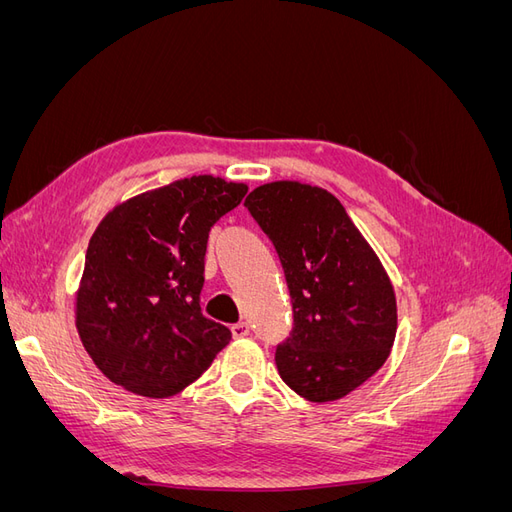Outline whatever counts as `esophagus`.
Returning a JSON list of instances; mask_svg holds the SVG:
<instances>
[{
	"mask_svg": "<svg viewBox=\"0 0 512 512\" xmlns=\"http://www.w3.org/2000/svg\"><path fill=\"white\" fill-rule=\"evenodd\" d=\"M230 331H232V337H237V339L247 337V335H250V324H247V322H237V324H232Z\"/></svg>",
	"mask_w": 512,
	"mask_h": 512,
	"instance_id": "obj_1",
	"label": "esophagus"
}]
</instances>
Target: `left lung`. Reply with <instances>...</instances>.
<instances>
[{
	"instance_id": "1",
	"label": "left lung",
	"mask_w": 512,
	"mask_h": 512,
	"mask_svg": "<svg viewBox=\"0 0 512 512\" xmlns=\"http://www.w3.org/2000/svg\"><path fill=\"white\" fill-rule=\"evenodd\" d=\"M273 241L294 327L275 363L307 401L342 399L386 363L397 333L391 277L344 205L318 185L271 181L245 198Z\"/></svg>"
}]
</instances>
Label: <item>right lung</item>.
<instances>
[{"label": "right lung", "mask_w": 512, "mask_h": 512, "mask_svg": "<svg viewBox=\"0 0 512 512\" xmlns=\"http://www.w3.org/2000/svg\"><path fill=\"white\" fill-rule=\"evenodd\" d=\"M245 194V183L198 175L104 215L87 247L74 318L108 380L143 397H173L230 342L228 327L200 312V290L209 230Z\"/></svg>", "instance_id": "right-lung-1"}]
</instances>
